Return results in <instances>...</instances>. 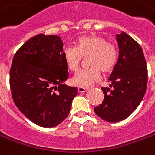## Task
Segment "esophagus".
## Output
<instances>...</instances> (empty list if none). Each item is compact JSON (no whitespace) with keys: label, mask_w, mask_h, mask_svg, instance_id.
<instances>
[{"label":"esophagus","mask_w":155,"mask_h":155,"mask_svg":"<svg viewBox=\"0 0 155 155\" xmlns=\"http://www.w3.org/2000/svg\"><path fill=\"white\" fill-rule=\"evenodd\" d=\"M88 90V88H84V87H78V91H79V93H84L86 91Z\"/></svg>","instance_id":"esophagus-1"}]
</instances>
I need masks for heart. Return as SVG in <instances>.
Returning a JSON list of instances; mask_svg holds the SVG:
<instances>
[{"instance_id": "heart-1", "label": "heart", "mask_w": 155, "mask_h": 155, "mask_svg": "<svg viewBox=\"0 0 155 155\" xmlns=\"http://www.w3.org/2000/svg\"><path fill=\"white\" fill-rule=\"evenodd\" d=\"M87 58L90 67L79 71L72 81L75 85L88 87L100 79V70L109 72L115 66L118 59L116 47L108 43L99 35L81 36L76 41L75 47H67L63 51V59L67 68L76 71L83 57Z\"/></svg>"}]
</instances>
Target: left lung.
<instances>
[{"label":"left lung","mask_w":155,"mask_h":155,"mask_svg":"<svg viewBox=\"0 0 155 155\" xmlns=\"http://www.w3.org/2000/svg\"><path fill=\"white\" fill-rule=\"evenodd\" d=\"M119 59L108 78L110 88H101L102 103L94 108L101 119L116 123L127 119L140 105L147 87V67L140 45L124 31L117 34Z\"/></svg>","instance_id":"8db88e82"}]
</instances>
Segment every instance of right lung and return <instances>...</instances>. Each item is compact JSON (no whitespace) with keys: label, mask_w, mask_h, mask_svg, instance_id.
Here are the masks:
<instances>
[{"label":"right lung","mask_w":155,"mask_h":155,"mask_svg":"<svg viewBox=\"0 0 155 155\" xmlns=\"http://www.w3.org/2000/svg\"><path fill=\"white\" fill-rule=\"evenodd\" d=\"M68 70L58 35L39 34L20 47L9 71L12 97L28 120L43 127L60 124L69 114L77 87L64 82Z\"/></svg>","instance_id":"add662e5"}]
</instances>
